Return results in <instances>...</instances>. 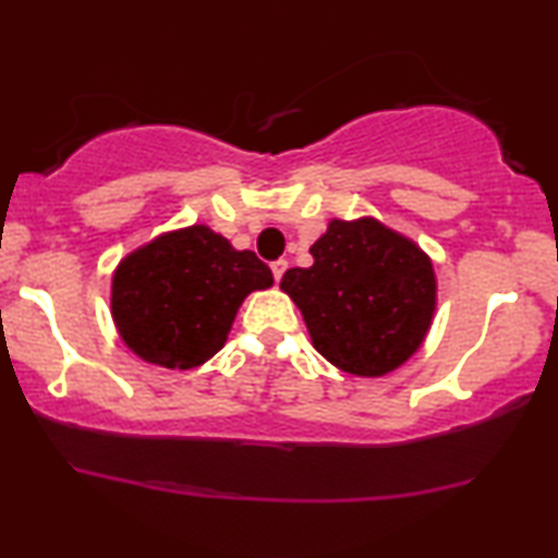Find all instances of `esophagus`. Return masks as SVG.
Returning <instances> with one entry per match:
<instances>
[{"instance_id":"34e87169","label":"esophagus","mask_w":558,"mask_h":558,"mask_svg":"<svg viewBox=\"0 0 558 558\" xmlns=\"http://www.w3.org/2000/svg\"><path fill=\"white\" fill-rule=\"evenodd\" d=\"M287 258H279V262H274L271 264V271H274V279L277 281H281V277H284V271H287Z\"/></svg>"}]
</instances>
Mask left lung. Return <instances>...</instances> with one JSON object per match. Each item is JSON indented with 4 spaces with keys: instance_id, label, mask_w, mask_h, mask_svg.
<instances>
[{
    "instance_id": "1",
    "label": "left lung",
    "mask_w": 558,
    "mask_h": 558,
    "mask_svg": "<svg viewBox=\"0 0 558 558\" xmlns=\"http://www.w3.org/2000/svg\"><path fill=\"white\" fill-rule=\"evenodd\" d=\"M310 269H289L281 289L302 310L317 353L353 376L407 363L432 325V262L378 220H332L310 248Z\"/></svg>"
}]
</instances>
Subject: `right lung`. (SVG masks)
I'll list each match as a JSON object with an SVG mask.
<instances>
[{"label": "right lung", "mask_w": 558, "mask_h": 558, "mask_svg": "<svg viewBox=\"0 0 558 558\" xmlns=\"http://www.w3.org/2000/svg\"><path fill=\"white\" fill-rule=\"evenodd\" d=\"M274 284L254 251H235L208 226L159 235L119 264L111 312L144 361L195 368L218 353L241 302Z\"/></svg>", "instance_id": "1"}]
</instances>
